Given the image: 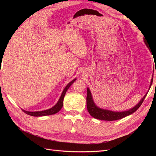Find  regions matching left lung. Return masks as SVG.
<instances>
[{
  "label": "left lung",
  "mask_w": 156,
  "mask_h": 156,
  "mask_svg": "<svg viewBox=\"0 0 156 156\" xmlns=\"http://www.w3.org/2000/svg\"><path fill=\"white\" fill-rule=\"evenodd\" d=\"M153 81V79L151 80V84L150 87L152 85ZM147 94L143 97V98L140 101V102L137 105L135 106L133 108L129 109L126 111L123 112H113L108 110H105L102 109V108H98L95 103H94L89 88H87V107L88 112L90 113L92 116L95 118L96 119L102 120H107V121H112V120H119L121 119L128 116L129 115H131L132 113L135 112L138 109L139 107L142 105L143 102L144 100V98L146 96Z\"/></svg>",
  "instance_id": "1"
}]
</instances>
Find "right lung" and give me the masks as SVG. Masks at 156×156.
<instances>
[{
  "label": "right lung",
  "mask_w": 156,
  "mask_h": 156,
  "mask_svg": "<svg viewBox=\"0 0 156 156\" xmlns=\"http://www.w3.org/2000/svg\"><path fill=\"white\" fill-rule=\"evenodd\" d=\"M76 79H73V81H71L68 84V85L66 87V88L64 89V90L62 92V95H61L59 100L58 101V103L56 104L52 108H49V109L45 110V111H36V112H29V111H27L25 110H23V112H25L26 114L30 115V116H47V115H54L56 114V112H58L61 108H62V106H63V100H64V98L66 94V92L68 90V89L69 88V87L72 85L73 84V83L75 81Z\"/></svg>",
  "instance_id": "1"
}]
</instances>
